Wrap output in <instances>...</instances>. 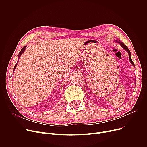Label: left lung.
I'll return each mask as SVG.
<instances>
[{"instance_id":"obj_1","label":"left lung","mask_w":147,"mask_h":147,"mask_svg":"<svg viewBox=\"0 0 147 147\" xmlns=\"http://www.w3.org/2000/svg\"><path fill=\"white\" fill-rule=\"evenodd\" d=\"M115 41L116 42H117L118 43H119L120 44V45L121 46V47L124 49V50H125L127 52V53H128V55H129V61H130V63H131V64L134 66V67H135V65H134V63H133L132 62V59H131V51H129V50L128 49V48L124 45V44L122 42H120V40H115Z\"/></svg>"}]
</instances>
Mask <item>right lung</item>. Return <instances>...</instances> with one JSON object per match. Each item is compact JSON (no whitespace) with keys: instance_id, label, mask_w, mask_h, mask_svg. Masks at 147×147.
<instances>
[{"instance_id":"right-lung-1","label":"right lung","mask_w":147,"mask_h":147,"mask_svg":"<svg viewBox=\"0 0 147 147\" xmlns=\"http://www.w3.org/2000/svg\"><path fill=\"white\" fill-rule=\"evenodd\" d=\"M26 47H27V46H24V47L23 48L21 49V50L20 51V53H19V55H18V60H19V59H20V57L21 56L22 53H24V51H25ZM18 61H17V63L15 64V67H14V70H13V73L14 72V71H15V69H16V66H17V64H18Z\"/></svg>"}]
</instances>
